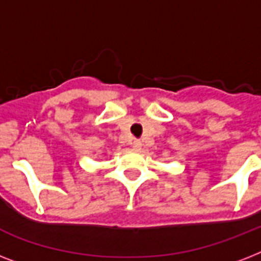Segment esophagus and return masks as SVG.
<instances>
[{
    "label": "esophagus",
    "instance_id": "1",
    "mask_svg": "<svg viewBox=\"0 0 261 261\" xmlns=\"http://www.w3.org/2000/svg\"><path fill=\"white\" fill-rule=\"evenodd\" d=\"M133 147L137 149V150H139V149L142 147V142H141L139 139H134V141H133Z\"/></svg>",
    "mask_w": 261,
    "mask_h": 261
}]
</instances>
